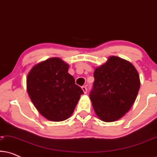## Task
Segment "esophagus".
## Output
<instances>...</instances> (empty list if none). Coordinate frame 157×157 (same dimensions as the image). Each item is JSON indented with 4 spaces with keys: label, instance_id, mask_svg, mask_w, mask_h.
Here are the masks:
<instances>
[{
    "label": "esophagus",
    "instance_id": "34e87169",
    "mask_svg": "<svg viewBox=\"0 0 157 157\" xmlns=\"http://www.w3.org/2000/svg\"><path fill=\"white\" fill-rule=\"evenodd\" d=\"M81 89H82L83 93H84V94H86L87 93V88H86V86H83L81 87Z\"/></svg>",
    "mask_w": 157,
    "mask_h": 157
}]
</instances>
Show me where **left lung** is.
Wrapping results in <instances>:
<instances>
[{
	"label": "left lung",
	"mask_w": 157,
	"mask_h": 157,
	"mask_svg": "<svg viewBox=\"0 0 157 157\" xmlns=\"http://www.w3.org/2000/svg\"><path fill=\"white\" fill-rule=\"evenodd\" d=\"M90 99L98 117L112 122L123 117L136 100L140 88L139 75L129 61L110 56L94 73Z\"/></svg>",
	"instance_id": "1"
}]
</instances>
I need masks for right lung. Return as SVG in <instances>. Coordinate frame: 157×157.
Instances as JSON below:
<instances>
[{
  "mask_svg": "<svg viewBox=\"0 0 157 157\" xmlns=\"http://www.w3.org/2000/svg\"><path fill=\"white\" fill-rule=\"evenodd\" d=\"M68 67L59 58H51L34 66L28 74L29 97L38 112L50 121L68 119L83 94L68 73Z\"/></svg>",
  "mask_w": 157,
  "mask_h": 157,
  "instance_id": "obj_1",
  "label": "right lung"
}]
</instances>
